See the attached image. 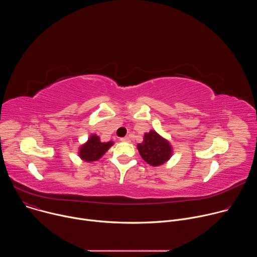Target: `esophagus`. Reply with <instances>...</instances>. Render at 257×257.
<instances>
[{
	"label": "esophagus",
	"instance_id": "obj_1",
	"mask_svg": "<svg viewBox=\"0 0 257 257\" xmlns=\"http://www.w3.org/2000/svg\"><path fill=\"white\" fill-rule=\"evenodd\" d=\"M120 140L121 141H123V142H129L130 141V139H129V137H122V138H120Z\"/></svg>",
	"mask_w": 257,
	"mask_h": 257
}]
</instances>
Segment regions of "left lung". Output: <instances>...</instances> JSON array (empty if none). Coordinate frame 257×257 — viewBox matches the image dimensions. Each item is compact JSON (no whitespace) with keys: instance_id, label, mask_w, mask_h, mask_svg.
<instances>
[{"instance_id":"1","label":"left lung","mask_w":257,"mask_h":257,"mask_svg":"<svg viewBox=\"0 0 257 257\" xmlns=\"http://www.w3.org/2000/svg\"><path fill=\"white\" fill-rule=\"evenodd\" d=\"M137 150L141 158L153 167L164 165L173 155L170 142L155 130L144 134L143 141L137 144Z\"/></svg>"}]
</instances>
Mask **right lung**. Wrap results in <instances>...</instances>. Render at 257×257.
I'll list each match as a JSON object with an SVG mask.
<instances>
[{"instance_id":"obj_1","label":"right lung","mask_w":257,"mask_h":257,"mask_svg":"<svg viewBox=\"0 0 257 257\" xmlns=\"http://www.w3.org/2000/svg\"><path fill=\"white\" fill-rule=\"evenodd\" d=\"M113 144V141L101 142L99 136L96 134H91L88 140L79 148L78 156L82 161L86 163L95 162L99 160Z\"/></svg>"}]
</instances>
